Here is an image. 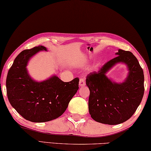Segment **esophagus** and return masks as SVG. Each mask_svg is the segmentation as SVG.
Returning <instances> with one entry per match:
<instances>
[{
    "instance_id": "obj_1",
    "label": "esophagus",
    "mask_w": 151,
    "mask_h": 151,
    "mask_svg": "<svg viewBox=\"0 0 151 151\" xmlns=\"http://www.w3.org/2000/svg\"><path fill=\"white\" fill-rule=\"evenodd\" d=\"M79 85L81 87H83V86L85 85V78L81 77L79 80Z\"/></svg>"
}]
</instances>
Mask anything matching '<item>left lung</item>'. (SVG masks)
Wrapping results in <instances>:
<instances>
[{
  "mask_svg": "<svg viewBox=\"0 0 151 151\" xmlns=\"http://www.w3.org/2000/svg\"><path fill=\"white\" fill-rule=\"evenodd\" d=\"M111 59L97 72L88 75L86 85L89 88L88 111L95 121L116 125L130 119L139 106L144 95V73L137 58L131 52L118 50ZM127 65L129 75L118 83L105 74L118 63Z\"/></svg>",
  "mask_w": 151,
  "mask_h": 151,
  "instance_id": "1",
  "label": "left lung"
}]
</instances>
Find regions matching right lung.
Wrapping results in <instances>:
<instances>
[{"label": "right lung", "mask_w": 151, "mask_h": 151, "mask_svg": "<svg viewBox=\"0 0 151 151\" xmlns=\"http://www.w3.org/2000/svg\"><path fill=\"white\" fill-rule=\"evenodd\" d=\"M43 45L25 50L16 57L6 81V94L13 107L21 116L32 122L53 120L63 115L78 89L79 78L63 82L56 76L37 82L28 74V61Z\"/></svg>", "instance_id": "add662e5"}]
</instances>
